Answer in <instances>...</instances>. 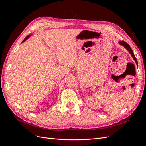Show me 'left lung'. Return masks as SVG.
<instances>
[{
  "instance_id": "1",
  "label": "left lung",
  "mask_w": 146,
  "mask_h": 146,
  "mask_svg": "<svg viewBox=\"0 0 146 146\" xmlns=\"http://www.w3.org/2000/svg\"><path fill=\"white\" fill-rule=\"evenodd\" d=\"M119 44L120 45H121V46H122L123 47H124L126 49L129 51V52L130 53V55H131V56H132V58H133V60H135V61L136 62V64H138V61H137V60H136V57H135V55H134V54H133V50H132V49L131 48V47H130V46L127 43V42H124V41H119Z\"/></svg>"
}]
</instances>
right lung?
Instances as JSON below:
<instances>
[{"label":"right lung","mask_w":146,"mask_h":146,"mask_svg":"<svg viewBox=\"0 0 146 146\" xmlns=\"http://www.w3.org/2000/svg\"><path fill=\"white\" fill-rule=\"evenodd\" d=\"M30 36H31V35H28V36H27V37H26L24 39V40H23V42H22V43H23L24 42H25L26 40H27V39H28L30 37Z\"/></svg>","instance_id":"1"}]
</instances>
